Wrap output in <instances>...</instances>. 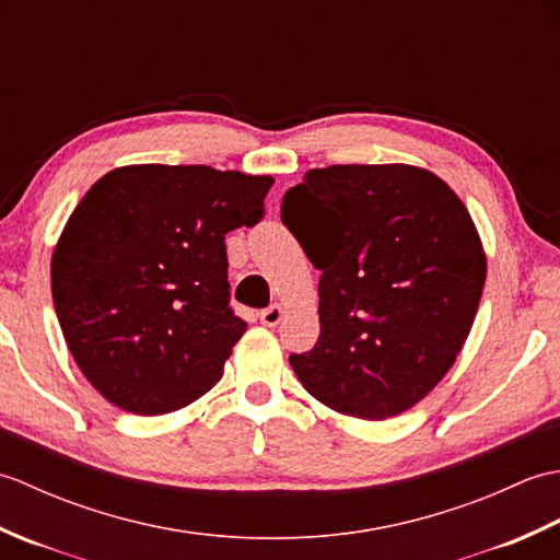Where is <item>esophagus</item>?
I'll return each mask as SVG.
<instances>
[{
	"mask_svg": "<svg viewBox=\"0 0 560 560\" xmlns=\"http://www.w3.org/2000/svg\"><path fill=\"white\" fill-rule=\"evenodd\" d=\"M259 319H261V325H267V327H277L281 319H283V307L281 305H269V307H265V311L259 313Z\"/></svg>",
	"mask_w": 560,
	"mask_h": 560,
	"instance_id": "34e87169",
	"label": "esophagus"
}]
</instances>
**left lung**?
Masks as SVG:
<instances>
[{
	"label": "left lung",
	"instance_id": "1",
	"mask_svg": "<svg viewBox=\"0 0 560 560\" xmlns=\"http://www.w3.org/2000/svg\"><path fill=\"white\" fill-rule=\"evenodd\" d=\"M281 221L323 273L319 339L289 359L301 385L365 421L419 404L457 361L486 283L455 189L419 165H329L283 195Z\"/></svg>",
	"mask_w": 560,
	"mask_h": 560
}]
</instances>
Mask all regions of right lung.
I'll return each mask as SVG.
<instances>
[{
	"mask_svg": "<svg viewBox=\"0 0 560 560\" xmlns=\"http://www.w3.org/2000/svg\"><path fill=\"white\" fill-rule=\"evenodd\" d=\"M271 175L122 165L81 197L55 245V313L83 377L161 416L219 383L247 323L229 307L225 233L265 213Z\"/></svg>",
	"mask_w": 560,
	"mask_h": 560,
	"instance_id": "obj_1",
	"label": "right lung"
}]
</instances>
